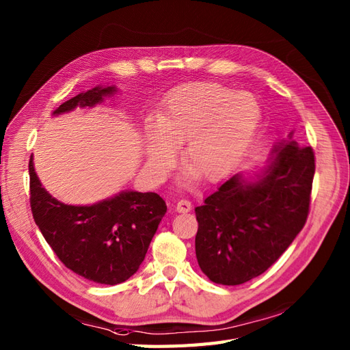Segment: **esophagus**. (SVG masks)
Wrapping results in <instances>:
<instances>
[{
  "mask_svg": "<svg viewBox=\"0 0 350 350\" xmlns=\"http://www.w3.org/2000/svg\"><path fill=\"white\" fill-rule=\"evenodd\" d=\"M176 211L180 213H187L191 211V202L187 199H180L176 205Z\"/></svg>",
  "mask_w": 350,
  "mask_h": 350,
  "instance_id": "1",
  "label": "esophagus"
}]
</instances>
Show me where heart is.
<instances>
[{
    "mask_svg": "<svg viewBox=\"0 0 350 350\" xmlns=\"http://www.w3.org/2000/svg\"><path fill=\"white\" fill-rule=\"evenodd\" d=\"M258 119L260 107L249 93L211 83L180 90L159 116V129H150V165L165 173L174 148L182 146V164L190 173L215 178L249 142Z\"/></svg>",
    "mask_w": 350,
    "mask_h": 350,
    "instance_id": "heart-1",
    "label": "heart"
}]
</instances>
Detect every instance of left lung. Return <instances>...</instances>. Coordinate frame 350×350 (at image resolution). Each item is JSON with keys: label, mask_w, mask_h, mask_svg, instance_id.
<instances>
[{"label": "left lung", "mask_w": 350, "mask_h": 350, "mask_svg": "<svg viewBox=\"0 0 350 350\" xmlns=\"http://www.w3.org/2000/svg\"><path fill=\"white\" fill-rule=\"evenodd\" d=\"M314 150L282 141L260 178L234 176L198 206V263L212 282L241 285L262 275L294 241L310 213Z\"/></svg>", "instance_id": "1"}]
</instances>
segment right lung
<instances>
[{"instance_id": "1", "label": "right lung", "mask_w": 350, "mask_h": 350, "mask_svg": "<svg viewBox=\"0 0 350 350\" xmlns=\"http://www.w3.org/2000/svg\"><path fill=\"white\" fill-rule=\"evenodd\" d=\"M115 87H96L65 101L53 113L94 106ZM33 219L59 260L88 280L118 285L137 272L167 212L163 198L152 191H122L92 206L64 205L44 190L29 160Z\"/></svg>"}]
</instances>
